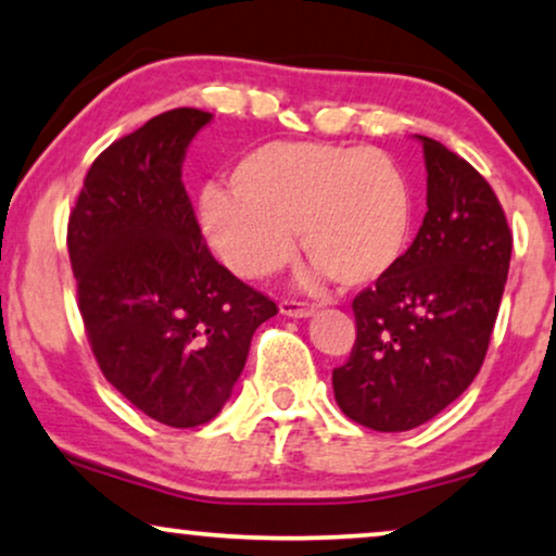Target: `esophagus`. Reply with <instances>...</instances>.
<instances>
[{"label":"esophagus","instance_id":"1","mask_svg":"<svg viewBox=\"0 0 556 556\" xmlns=\"http://www.w3.org/2000/svg\"><path fill=\"white\" fill-rule=\"evenodd\" d=\"M317 312V306L309 304V301H296V299H283L280 301V314L293 319H306Z\"/></svg>","mask_w":556,"mask_h":556}]
</instances>
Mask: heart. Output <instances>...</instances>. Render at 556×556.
<instances>
[{"instance_id":"obj_1","label":"heart","mask_w":556,"mask_h":556,"mask_svg":"<svg viewBox=\"0 0 556 556\" xmlns=\"http://www.w3.org/2000/svg\"><path fill=\"white\" fill-rule=\"evenodd\" d=\"M214 250L247 278L270 276L296 252V226L317 276L358 289L400 263L413 201L383 152L325 141H273L237 162L231 188L201 195Z\"/></svg>"}]
</instances>
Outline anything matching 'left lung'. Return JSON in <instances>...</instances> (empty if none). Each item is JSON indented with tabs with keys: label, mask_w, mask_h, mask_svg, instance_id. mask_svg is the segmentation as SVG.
I'll return each instance as SVG.
<instances>
[{
	"label": "left lung",
	"mask_w": 556,
	"mask_h": 556,
	"mask_svg": "<svg viewBox=\"0 0 556 556\" xmlns=\"http://www.w3.org/2000/svg\"><path fill=\"white\" fill-rule=\"evenodd\" d=\"M428 214L387 276L353 299L355 345L334 400L379 433L428 422L482 368L508 280L513 235L495 190L441 141L417 136Z\"/></svg>",
	"instance_id": "8db88e82"
}]
</instances>
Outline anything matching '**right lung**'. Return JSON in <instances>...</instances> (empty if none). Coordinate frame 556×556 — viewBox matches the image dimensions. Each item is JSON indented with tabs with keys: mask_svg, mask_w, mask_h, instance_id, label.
I'll return each instance as SVG.
<instances>
[{
	"mask_svg": "<svg viewBox=\"0 0 556 556\" xmlns=\"http://www.w3.org/2000/svg\"><path fill=\"white\" fill-rule=\"evenodd\" d=\"M214 115L175 108L92 162L66 247L89 348L118 392L169 428L222 413L276 301L211 255L182 185L188 143Z\"/></svg>",
	"mask_w": 556,
	"mask_h": 556,
	"instance_id": "right-lung-1",
	"label": "right lung"
}]
</instances>
